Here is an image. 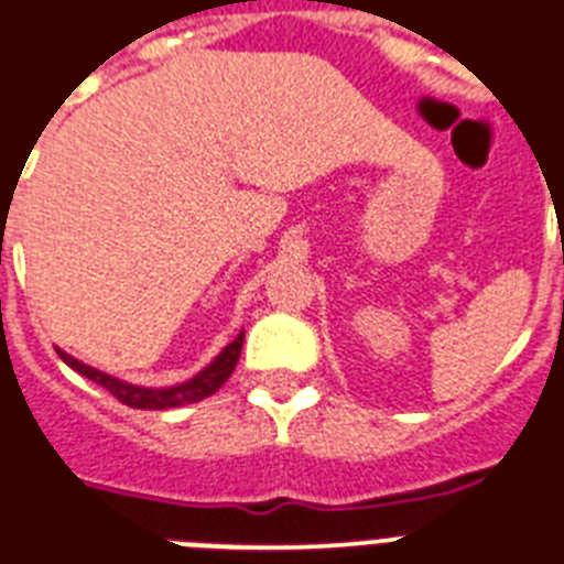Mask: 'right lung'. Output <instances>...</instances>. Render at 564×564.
I'll return each mask as SVG.
<instances>
[{"mask_svg": "<svg viewBox=\"0 0 564 564\" xmlns=\"http://www.w3.org/2000/svg\"><path fill=\"white\" fill-rule=\"evenodd\" d=\"M242 341H245V330L230 341L228 348L223 354L216 356L214 362L208 365L205 370H199L194 379H187L182 384H173V388H142V384H128L117 377H108L102 370L90 368V365L79 362L65 350H56L62 356V362L70 365L76 373L82 377L94 379L96 384H102L105 391H110L113 397L128 408H139V411H165V408H180V405H191V402H202L205 397L216 393L228 382V377L234 373L236 362H239V354H242Z\"/></svg>", "mask_w": 564, "mask_h": 564, "instance_id": "1", "label": "right lung"}]
</instances>
